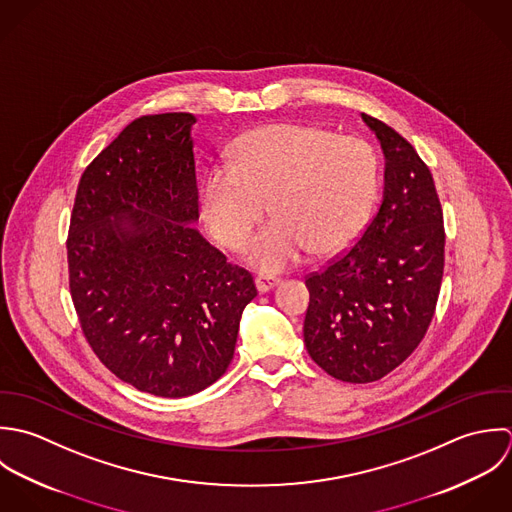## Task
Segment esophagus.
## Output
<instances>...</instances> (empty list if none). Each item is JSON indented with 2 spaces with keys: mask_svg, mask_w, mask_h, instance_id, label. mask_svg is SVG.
Segmentation results:
<instances>
[{
  "mask_svg": "<svg viewBox=\"0 0 512 512\" xmlns=\"http://www.w3.org/2000/svg\"><path fill=\"white\" fill-rule=\"evenodd\" d=\"M279 285L277 277H269V275H257L255 277V287L259 293H269Z\"/></svg>",
  "mask_w": 512,
  "mask_h": 512,
  "instance_id": "1",
  "label": "esophagus"
}]
</instances>
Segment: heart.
Wrapping results in <instances>:
<instances>
[{"label":"heart","instance_id":"b5f03b06","mask_svg":"<svg viewBox=\"0 0 512 512\" xmlns=\"http://www.w3.org/2000/svg\"><path fill=\"white\" fill-rule=\"evenodd\" d=\"M376 192L378 160L364 140L279 122L247 132L233 162L207 170L202 209L211 235L241 249L269 200L275 217L253 237L245 259L275 275L308 249L322 255L352 243L370 219Z\"/></svg>","mask_w":512,"mask_h":512}]
</instances>
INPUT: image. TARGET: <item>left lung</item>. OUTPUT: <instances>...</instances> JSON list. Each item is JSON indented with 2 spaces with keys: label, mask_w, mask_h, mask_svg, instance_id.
Masks as SVG:
<instances>
[{
  "label": "left lung",
  "mask_w": 512,
  "mask_h": 512,
  "mask_svg": "<svg viewBox=\"0 0 512 512\" xmlns=\"http://www.w3.org/2000/svg\"><path fill=\"white\" fill-rule=\"evenodd\" d=\"M384 152L378 213L342 257L307 277L305 344L332 378L368 384L398 368L433 318L445 253L429 168L394 128L362 112Z\"/></svg>",
  "instance_id": "1"
}]
</instances>
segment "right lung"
<instances>
[{"label":"right lung","instance_id":"right-lung-1","mask_svg":"<svg viewBox=\"0 0 512 512\" xmlns=\"http://www.w3.org/2000/svg\"><path fill=\"white\" fill-rule=\"evenodd\" d=\"M190 112L140 116L87 166L67 259L81 328L104 366L158 398L219 380L257 289L192 227L200 219Z\"/></svg>","mask_w":512,"mask_h":512}]
</instances>
